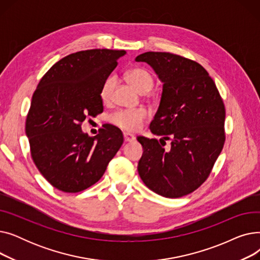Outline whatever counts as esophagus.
I'll list each match as a JSON object with an SVG mask.
<instances>
[{
  "label": "esophagus",
  "instance_id": "obj_1",
  "mask_svg": "<svg viewBox=\"0 0 260 260\" xmlns=\"http://www.w3.org/2000/svg\"><path fill=\"white\" fill-rule=\"evenodd\" d=\"M123 138H124L125 142H132V141L135 140V136H133L131 134H127V133H124V134H123Z\"/></svg>",
  "mask_w": 260,
  "mask_h": 260
}]
</instances>
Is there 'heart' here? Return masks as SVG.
<instances>
[{"label":"heart","instance_id":"heart-1","mask_svg":"<svg viewBox=\"0 0 260 260\" xmlns=\"http://www.w3.org/2000/svg\"><path fill=\"white\" fill-rule=\"evenodd\" d=\"M128 83L141 93H145L152 89L154 85V79L152 75L143 68H132L125 74ZM117 80L114 76H109L105 79L100 89V97L103 102H108L112 99L114 89L116 87ZM147 112L144 108L137 109H121L111 115L109 121L114 125L124 132H137L145 122Z\"/></svg>","mask_w":260,"mask_h":260}]
</instances>
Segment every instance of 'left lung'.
<instances>
[{"mask_svg":"<svg viewBox=\"0 0 260 260\" xmlns=\"http://www.w3.org/2000/svg\"><path fill=\"white\" fill-rule=\"evenodd\" d=\"M153 67L163 83L149 128L161 139L138 137L143 155L138 173L144 184L167 198L194 192L220 155L225 108L215 82L197 62L170 52L147 51L136 58ZM171 141V148L162 147Z\"/></svg>","mask_w":260,"mask_h":260,"instance_id":"8db88e82","label":"left lung"}]
</instances>
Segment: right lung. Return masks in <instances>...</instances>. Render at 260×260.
<instances>
[{
    "label": "right lung",
    "instance_id": "right-lung-1",
    "mask_svg": "<svg viewBox=\"0 0 260 260\" xmlns=\"http://www.w3.org/2000/svg\"><path fill=\"white\" fill-rule=\"evenodd\" d=\"M125 53L88 49L68 54L49 68L32 94L25 125L31 158L62 192L78 193L98 182L123 143L114 125L89 137L81 124L103 112L101 86Z\"/></svg>",
    "mask_w": 260,
    "mask_h": 260
}]
</instances>
